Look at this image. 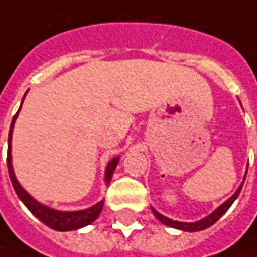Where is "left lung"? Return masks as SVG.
<instances>
[{
    "mask_svg": "<svg viewBox=\"0 0 257 257\" xmlns=\"http://www.w3.org/2000/svg\"><path fill=\"white\" fill-rule=\"evenodd\" d=\"M247 174V173H246ZM244 180H246V177L243 178V183L238 186V189L235 190V193L229 197L228 200H225L221 206H218L215 211L212 212L211 215H208V216H205L203 219H200V221H196V222H180V221H173V219H170V218H167V216H164L162 213H159L158 211H155L152 206V212H154V215H155L156 218L164 224V225H167V227H171V228L175 229H181V231H189V232H194V231H202V229H206L209 228L211 225H213L225 212L228 211L229 206L234 203V200L238 197V194L241 192V189H243V184H244Z\"/></svg>",
    "mask_w": 257,
    "mask_h": 257,
    "instance_id": "8db88e82",
    "label": "left lung"
}]
</instances>
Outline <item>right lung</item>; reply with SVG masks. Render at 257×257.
Masks as SVG:
<instances>
[{
  "mask_svg": "<svg viewBox=\"0 0 257 257\" xmlns=\"http://www.w3.org/2000/svg\"><path fill=\"white\" fill-rule=\"evenodd\" d=\"M28 93V92H26ZM25 93V96H26ZM23 96V99H25ZM23 103V101H22ZM22 108V105H20ZM19 108V111H20ZM19 111L17 114L13 117L11 121V125H10V133H9V151H7V168H9V175L10 180H11V184L14 187V190L17 193L19 199L25 203V206L28 208L29 211L32 212L39 221H42L45 225H48L49 228L55 229V231H73V229H79L92 224L99 215H101L102 208H103V200L98 202L96 205L87 208V209H83V211H57V209H52L49 206L42 205L41 202H38L36 199H33L30 194H29L22 186L20 183L17 181L16 174H14V170H13V164H11V133H13V127H14V122L17 119L19 115ZM119 156L112 158L108 165H106V170H105V183L109 184L112 174L118 165Z\"/></svg>",
  "mask_w": 257,
  "mask_h": 257,
  "instance_id": "add662e5",
  "label": "right lung"
}]
</instances>
